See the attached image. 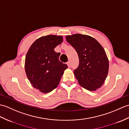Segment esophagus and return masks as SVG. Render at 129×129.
<instances>
[{
    "label": "esophagus",
    "instance_id": "1",
    "mask_svg": "<svg viewBox=\"0 0 129 129\" xmlns=\"http://www.w3.org/2000/svg\"><path fill=\"white\" fill-rule=\"evenodd\" d=\"M67 64L68 65V67L69 68L70 67V61H68L67 62Z\"/></svg>",
    "mask_w": 129,
    "mask_h": 129
}]
</instances>
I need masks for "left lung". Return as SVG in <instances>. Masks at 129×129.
Masks as SVG:
<instances>
[{"label":"left lung","mask_w":129,"mask_h":129,"mask_svg":"<svg viewBox=\"0 0 129 129\" xmlns=\"http://www.w3.org/2000/svg\"><path fill=\"white\" fill-rule=\"evenodd\" d=\"M66 40L78 54L79 65L74 74L79 84L91 91L100 88L105 81L109 70V61L102 46L87 35L67 36Z\"/></svg>","instance_id":"8db88e82"}]
</instances>
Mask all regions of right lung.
I'll return each mask as SVG.
<instances>
[{
    "label": "right lung",
    "mask_w": 129,
    "mask_h": 129,
    "mask_svg": "<svg viewBox=\"0 0 129 129\" xmlns=\"http://www.w3.org/2000/svg\"><path fill=\"white\" fill-rule=\"evenodd\" d=\"M61 36L47 35L38 38L29 48L26 56L27 77L34 88L46 93L55 89L68 68L59 60L60 53L54 49L61 44Z\"/></svg>",
    "instance_id": "1"
}]
</instances>
